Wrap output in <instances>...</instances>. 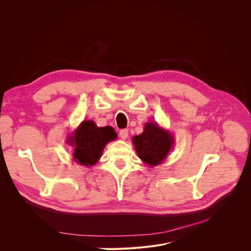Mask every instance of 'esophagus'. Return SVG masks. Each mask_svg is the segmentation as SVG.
Listing matches in <instances>:
<instances>
[{
	"label": "esophagus",
	"instance_id": "1",
	"mask_svg": "<svg viewBox=\"0 0 251 251\" xmlns=\"http://www.w3.org/2000/svg\"><path fill=\"white\" fill-rule=\"evenodd\" d=\"M119 135H120V137L122 139H126L128 137V130L127 129H123L120 131V133H119Z\"/></svg>",
	"mask_w": 251,
	"mask_h": 251
}]
</instances>
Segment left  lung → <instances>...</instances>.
<instances>
[{
    "instance_id": "8db88e82",
    "label": "left lung",
    "mask_w": 251,
    "mask_h": 251,
    "mask_svg": "<svg viewBox=\"0 0 251 251\" xmlns=\"http://www.w3.org/2000/svg\"><path fill=\"white\" fill-rule=\"evenodd\" d=\"M139 159L151 167L161 165L175 146L173 134L156 122H148L143 132L132 138Z\"/></svg>"
}]
</instances>
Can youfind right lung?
Segmentation results:
<instances>
[{"mask_svg":"<svg viewBox=\"0 0 251 251\" xmlns=\"http://www.w3.org/2000/svg\"><path fill=\"white\" fill-rule=\"evenodd\" d=\"M116 138L113 127H99L92 120H84L69 134L67 142L73 149V161L89 168L99 162L105 146Z\"/></svg>","mask_w":251,"mask_h":251,"instance_id":"right-lung-1","label":"right lung"}]
</instances>
